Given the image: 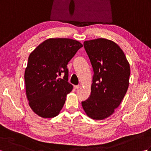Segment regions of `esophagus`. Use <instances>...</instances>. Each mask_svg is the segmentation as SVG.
Listing matches in <instances>:
<instances>
[{
    "instance_id": "1",
    "label": "esophagus",
    "mask_w": 151,
    "mask_h": 151,
    "mask_svg": "<svg viewBox=\"0 0 151 151\" xmlns=\"http://www.w3.org/2000/svg\"><path fill=\"white\" fill-rule=\"evenodd\" d=\"M74 88H75V89H79L80 88H81V86H79V85L75 86H74Z\"/></svg>"
}]
</instances>
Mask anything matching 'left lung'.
Returning <instances> with one entry per match:
<instances>
[{"label":"left lung","instance_id":"8db88e82","mask_svg":"<svg viewBox=\"0 0 151 151\" xmlns=\"http://www.w3.org/2000/svg\"><path fill=\"white\" fill-rule=\"evenodd\" d=\"M84 46L94 74L91 95L82 106L88 117L102 120L114 114L126 94L130 65L123 51L111 40L86 41Z\"/></svg>","mask_w":151,"mask_h":151}]
</instances>
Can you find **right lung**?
I'll list each match as a JSON object with an SVG mask.
<instances>
[{
  "label": "right lung",
  "mask_w": 151,
  "mask_h": 151,
  "mask_svg": "<svg viewBox=\"0 0 151 151\" xmlns=\"http://www.w3.org/2000/svg\"><path fill=\"white\" fill-rule=\"evenodd\" d=\"M82 46L68 38H50L30 53L24 72L26 94L32 110L39 116L52 118L59 114L73 89L67 65ZM62 73L63 79L59 78Z\"/></svg>",
  "instance_id": "1"
}]
</instances>
